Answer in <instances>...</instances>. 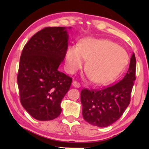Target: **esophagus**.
<instances>
[{
	"instance_id": "34e87169",
	"label": "esophagus",
	"mask_w": 149,
	"mask_h": 149,
	"mask_svg": "<svg viewBox=\"0 0 149 149\" xmlns=\"http://www.w3.org/2000/svg\"><path fill=\"white\" fill-rule=\"evenodd\" d=\"M72 86L75 87V88H79L80 87V84H79V82L76 81H74L72 82Z\"/></svg>"
}]
</instances>
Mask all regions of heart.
Masks as SVG:
<instances>
[{"instance_id": "b5f03b06", "label": "heart", "mask_w": 149, "mask_h": 149, "mask_svg": "<svg viewBox=\"0 0 149 149\" xmlns=\"http://www.w3.org/2000/svg\"><path fill=\"white\" fill-rule=\"evenodd\" d=\"M86 63L88 75L97 84L112 81L127 64L128 54L110 40L86 38L79 46H70L65 55L67 71L74 74Z\"/></svg>"}]
</instances>
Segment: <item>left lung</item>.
<instances>
[{
	"label": "left lung",
	"instance_id": "obj_1",
	"mask_svg": "<svg viewBox=\"0 0 149 149\" xmlns=\"http://www.w3.org/2000/svg\"><path fill=\"white\" fill-rule=\"evenodd\" d=\"M136 58L133 53L127 73L119 82L102 89L81 91L82 114L90 124L104 127L119 120L130 103L135 81Z\"/></svg>",
	"mask_w": 149,
	"mask_h": 149
}]
</instances>
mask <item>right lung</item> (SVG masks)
<instances>
[{"instance_id":"right-lung-1","label":"right lung","mask_w":149,"mask_h":149,"mask_svg":"<svg viewBox=\"0 0 149 149\" xmlns=\"http://www.w3.org/2000/svg\"><path fill=\"white\" fill-rule=\"evenodd\" d=\"M68 41L66 27H47L36 33L22 50L17 76L19 99L35 119L52 120L62 112L60 103L72 81L58 70L66 54Z\"/></svg>"}]
</instances>
